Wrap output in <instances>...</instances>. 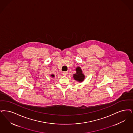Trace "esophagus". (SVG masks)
Here are the masks:
<instances>
[{"label":"esophagus","instance_id":"obj_1","mask_svg":"<svg viewBox=\"0 0 133 133\" xmlns=\"http://www.w3.org/2000/svg\"><path fill=\"white\" fill-rule=\"evenodd\" d=\"M62 74L64 75V76H66V75H67L68 74V73H67V72H66V71H64V72H63Z\"/></svg>","mask_w":133,"mask_h":133}]
</instances>
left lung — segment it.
Listing matches in <instances>:
<instances>
[{"label": "left lung", "mask_w": 133, "mask_h": 133, "mask_svg": "<svg viewBox=\"0 0 133 133\" xmlns=\"http://www.w3.org/2000/svg\"><path fill=\"white\" fill-rule=\"evenodd\" d=\"M75 80L79 82H82L84 78H85V76L82 73V71L81 69V68L78 67L76 69V73L74 74L73 76Z\"/></svg>", "instance_id": "left-lung-1"}]
</instances>
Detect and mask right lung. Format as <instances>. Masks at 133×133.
<instances>
[{
    "label": "right lung",
    "instance_id": "1",
    "mask_svg": "<svg viewBox=\"0 0 133 133\" xmlns=\"http://www.w3.org/2000/svg\"><path fill=\"white\" fill-rule=\"evenodd\" d=\"M51 77H54V76L53 75H51Z\"/></svg>",
    "mask_w": 133,
    "mask_h": 133
}]
</instances>
